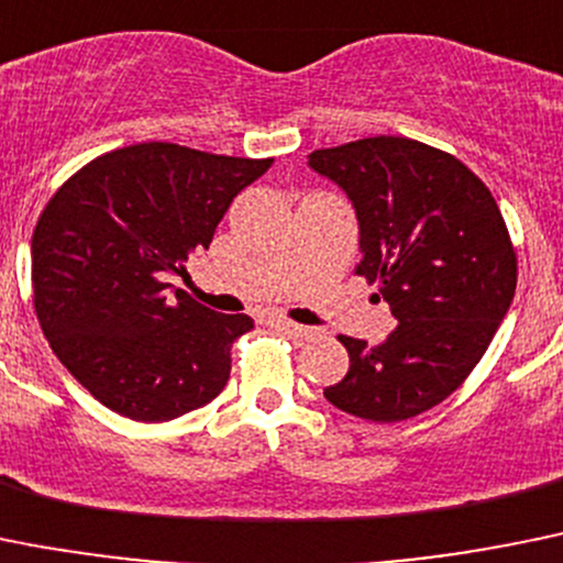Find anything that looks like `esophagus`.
Masks as SVG:
<instances>
[{
    "label": "esophagus",
    "instance_id": "34e87169",
    "mask_svg": "<svg viewBox=\"0 0 563 563\" xmlns=\"http://www.w3.org/2000/svg\"><path fill=\"white\" fill-rule=\"evenodd\" d=\"M277 328L286 330V333L294 335V339H313V335H317V330L313 328H306V324H297V322H286V319H280Z\"/></svg>",
    "mask_w": 563,
    "mask_h": 563
}]
</instances>
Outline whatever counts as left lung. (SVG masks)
Wrapping results in <instances>:
<instances>
[{
	"label": "left lung",
	"mask_w": 563,
	"mask_h": 563,
	"mask_svg": "<svg viewBox=\"0 0 563 563\" xmlns=\"http://www.w3.org/2000/svg\"><path fill=\"white\" fill-rule=\"evenodd\" d=\"M358 219L355 275L380 286L397 328L377 346L339 335L350 369L324 388L339 411L402 422L466 380L517 288V255L495 197L459 157L377 135L308 155Z\"/></svg>",
	"instance_id": "obj_1"
}]
</instances>
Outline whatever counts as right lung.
<instances>
[{"mask_svg":"<svg viewBox=\"0 0 563 563\" xmlns=\"http://www.w3.org/2000/svg\"><path fill=\"white\" fill-rule=\"evenodd\" d=\"M272 157L124 146L57 188L33 233V297L52 353L110 411L169 422L208 406L230 377V344L252 328L175 288L230 202Z\"/></svg>","mask_w":563,"mask_h":563,"instance_id":"add662e5","label":"right lung"}]
</instances>
